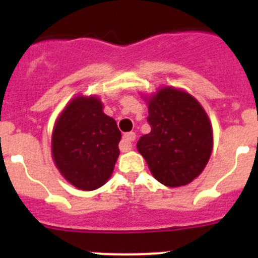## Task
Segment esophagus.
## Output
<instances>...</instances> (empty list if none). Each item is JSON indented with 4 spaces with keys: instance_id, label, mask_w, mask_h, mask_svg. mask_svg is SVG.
<instances>
[{
    "instance_id": "esophagus-1",
    "label": "esophagus",
    "mask_w": 258,
    "mask_h": 258,
    "mask_svg": "<svg viewBox=\"0 0 258 258\" xmlns=\"http://www.w3.org/2000/svg\"><path fill=\"white\" fill-rule=\"evenodd\" d=\"M136 141V133L134 132H129V133H125L124 136H122V140L121 142H120V150H121L122 152H126L129 151V150L132 149V142H134Z\"/></svg>"
}]
</instances>
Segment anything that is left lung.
Here are the masks:
<instances>
[{"label":"left lung","instance_id":"obj_1","mask_svg":"<svg viewBox=\"0 0 258 258\" xmlns=\"http://www.w3.org/2000/svg\"><path fill=\"white\" fill-rule=\"evenodd\" d=\"M151 132L137 143L152 175L168 187L190 183L203 172L213 146L206 111L188 93L164 88L149 101Z\"/></svg>","mask_w":258,"mask_h":258}]
</instances>
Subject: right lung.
<instances>
[{"label": "right lung", "mask_w": 258, "mask_h": 258, "mask_svg": "<svg viewBox=\"0 0 258 258\" xmlns=\"http://www.w3.org/2000/svg\"><path fill=\"white\" fill-rule=\"evenodd\" d=\"M121 132L95 97H77L63 109L52 132V157L68 182L95 190L111 177Z\"/></svg>", "instance_id": "add662e5"}]
</instances>
